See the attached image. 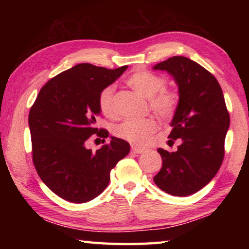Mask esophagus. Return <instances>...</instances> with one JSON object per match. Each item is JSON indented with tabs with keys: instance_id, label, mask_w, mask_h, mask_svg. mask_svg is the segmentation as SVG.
I'll return each instance as SVG.
<instances>
[{
	"instance_id": "1",
	"label": "esophagus",
	"mask_w": 249,
	"mask_h": 249,
	"mask_svg": "<svg viewBox=\"0 0 249 249\" xmlns=\"http://www.w3.org/2000/svg\"><path fill=\"white\" fill-rule=\"evenodd\" d=\"M132 151L134 154H142L145 151V148H141V147L132 146Z\"/></svg>"
}]
</instances>
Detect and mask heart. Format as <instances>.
<instances>
[{"instance_id": "obj_1", "label": "heart", "mask_w": 249, "mask_h": 249, "mask_svg": "<svg viewBox=\"0 0 249 249\" xmlns=\"http://www.w3.org/2000/svg\"><path fill=\"white\" fill-rule=\"evenodd\" d=\"M127 84L137 93L148 99L149 108L161 119H170L179 105V94L175 90L165 88L166 79L150 71H136L127 79ZM114 90L107 87L101 90L98 96L100 111L107 117H114L116 111L113 101ZM158 124L154 119L125 120L113 129L116 137L135 145H145L151 135L156 133Z\"/></svg>"}]
</instances>
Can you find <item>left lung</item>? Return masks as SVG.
Here are the masks:
<instances>
[{
    "instance_id": "obj_1",
    "label": "left lung",
    "mask_w": 249,
    "mask_h": 249,
    "mask_svg": "<svg viewBox=\"0 0 249 249\" xmlns=\"http://www.w3.org/2000/svg\"><path fill=\"white\" fill-rule=\"evenodd\" d=\"M154 69L166 70L178 84L179 105L168 137L182 142L172 153L158 149L162 167L154 181L168 195L190 196L214 178L224 159L230 127L224 95L215 77L187 57H171Z\"/></svg>"
}]
</instances>
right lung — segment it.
Masks as SVG:
<instances>
[{"mask_svg": "<svg viewBox=\"0 0 249 249\" xmlns=\"http://www.w3.org/2000/svg\"><path fill=\"white\" fill-rule=\"evenodd\" d=\"M126 69L79 64L50 79L31 107L34 166L43 182L64 200H93L107 187L111 170L129 153L128 142L116 137L95 153L86 147L92 135L108 137L107 129L95 127L101 112L98 96Z\"/></svg>", "mask_w": 249, "mask_h": 249, "instance_id": "add662e5", "label": "right lung"}]
</instances>
